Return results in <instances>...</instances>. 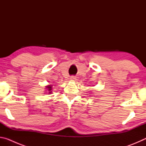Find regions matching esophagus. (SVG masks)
<instances>
[{
    "label": "esophagus",
    "instance_id": "1",
    "mask_svg": "<svg viewBox=\"0 0 146 146\" xmlns=\"http://www.w3.org/2000/svg\"><path fill=\"white\" fill-rule=\"evenodd\" d=\"M70 80H72V81H75L76 80V77L75 76H71L70 77Z\"/></svg>",
    "mask_w": 146,
    "mask_h": 146
}]
</instances>
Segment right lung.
<instances>
[{"mask_svg":"<svg viewBox=\"0 0 146 146\" xmlns=\"http://www.w3.org/2000/svg\"><path fill=\"white\" fill-rule=\"evenodd\" d=\"M51 87H52V86H50V85L47 86L46 87L47 88V90H48L49 93H51V91H51V90H52V88H51Z\"/></svg>","mask_w":146,"mask_h":146,"instance_id":"right-lung-1","label":"right lung"}]
</instances>
